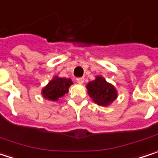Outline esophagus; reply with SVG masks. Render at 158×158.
I'll return each instance as SVG.
<instances>
[{
	"instance_id": "esophagus-1",
	"label": "esophagus",
	"mask_w": 158,
	"mask_h": 158,
	"mask_svg": "<svg viewBox=\"0 0 158 158\" xmlns=\"http://www.w3.org/2000/svg\"><path fill=\"white\" fill-rule=\"evenodd\" d=\"M75 80H76V82H77L78 84H83V83L85 82V78H84V77H77Z\"/></svg>"
}]
</instances>
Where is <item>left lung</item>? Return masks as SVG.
I'll list each match as a JSON object with an SVG mask.
<instances>
[{"label":"left lung","mask_w":158,"mask_h":158,"mask_svg":"<svg viewBox=\"0 0 158 158\" xmlns=\"http://www.w3.org/2000/svg\"><path fill=\"white\" fill-rule=\"evenodd\" d=\"M88 94L99 105L107 106L117 98V91L101 76L87 85Z\"/></svg>","instance_id":"left-lung-1"}]
</instances>
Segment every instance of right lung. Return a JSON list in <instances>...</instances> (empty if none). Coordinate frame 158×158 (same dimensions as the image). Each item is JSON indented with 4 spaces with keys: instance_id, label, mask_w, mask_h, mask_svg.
<instances>
[{
    "instance_id": "obj_1",
    "label": "right lung",
    "mask_w": 158,
    "mask_h": 158,
    "mask_svg": "<svg viewBox=\"0 0 158 158\" xmlns=\"http://www.w3.org/2000/svg\"><path fill=\"white\" fill-rule=\"evenodd\" d=\"M71 79L66 78H59L55 77L49 84L47 85L43 91L42 94L44 98L51 100V101H57L58 98L62 97L65 94L68 93V88L72 85Z\"/></svg>"
}]
</instances>
